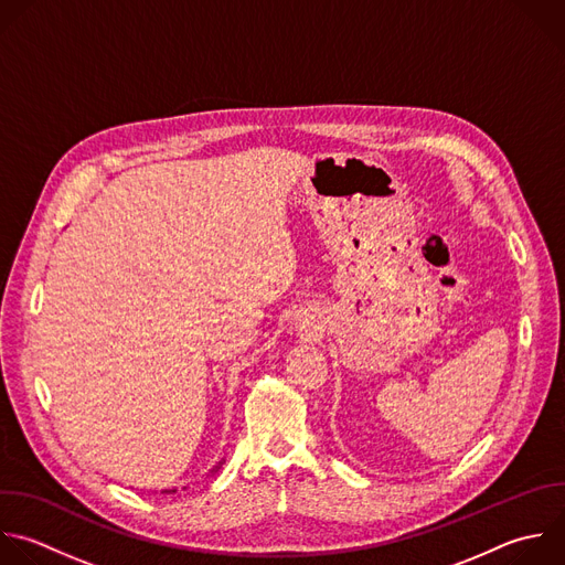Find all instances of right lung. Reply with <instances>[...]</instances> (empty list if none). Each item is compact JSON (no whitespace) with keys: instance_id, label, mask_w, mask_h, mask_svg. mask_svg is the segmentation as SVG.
Instances as JSON below:
<instances>
[{"instance_id":"right-lung-1","label":"right lung","mask_w":565,"mask_h":565,"mask_svg":"<svg viewBox=\"0 0 565 565\" xmlns=\"http://www.w3.org/2000/svg\"><path fill=\"white\" fill-rule=\"evenodd\" d=\"M222 463H224V461H220V463H217V466H215V470H213V472H217V470H220V468H222ZM163 492H174V490H163Z\"/></svg>"}]
</instances>
